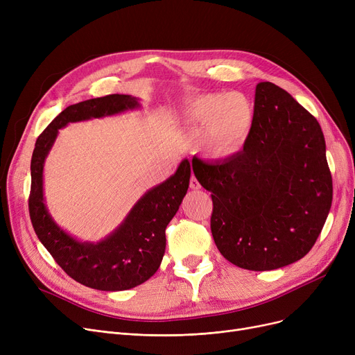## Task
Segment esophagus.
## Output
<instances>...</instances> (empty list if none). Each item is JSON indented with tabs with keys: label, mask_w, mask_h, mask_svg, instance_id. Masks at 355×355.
<instances>
[{
	"label": "esophagus",
	"mask_w": 355,
	"mask_h": 355,
	"mask_svg": "<svg viewBox=\"0 0 355 355\" xmlns=\"http://www.w3.org/2000/svg\"><path fill=\"white\" fill-rule=\"evenodd\" d=\"M200 187H201V185H200L198 180L194 175H191V178H190V189L191 190H198Z\"/></svg>",
	"instance_id": "obj_1"
}]
</instances>
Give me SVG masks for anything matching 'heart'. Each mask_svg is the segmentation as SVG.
Instances as JSON below:
<instances>
[{"instance_id":"obj_1","label":"heart","mask_w":355,"mask_h":355,"mask_svg":"<svg viewBox=\"0 0 355 355\" xmlns=\"http://www.w3.org/2000/svg\"><path fill=\"white\" fill-rule=\"evenodd\" d=\"M189 119L194 134L207 138L210 153L230 158L243 149L254 125V106L240 93L230 96H202L193 102Z\"/></svg>"}]
</instances>
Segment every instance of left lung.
I'll return each mask as SVG.
<instances>
[{
  "label": "left lung",
  "mask_w": 355,
  "mask_h": 355,
  "mask_svg": "<svg viewBox=\"0 0 355 355\" xmlns=\"http://www.w3.org/2000/svg\"><path fill=\"white\" fill-rule=\"evenodd\" d=\"M211 191V234L220 253L248 270H273L315 245L332 202L322 129L286 90L260 82L252 135L220 162L193 158Z\"/></svg>",
  "instance_id": "1"
}]
</instances>
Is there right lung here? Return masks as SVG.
<instances>
[{
	"instance_id": "obj_1",
	"label": "right lung",
	"mask_w": 355,
	"mask_h": 355,
	"mask_svg": "<svg viewBox=\"0 0 355 355\" xmlns=\"http://www.w3.org/2000/svg\"><path fill=\"white\" fill-rule=\"evenodd\" d=\"M129 95H107L67 106L37 138L31 157L28 210L34 232L58 265L74 281L98 291H126L148 281L165 253V229L189 190L191 168L184 159L174 175L146 191L122 225L102 241H79L62 230L43 197L44 159L59 129L70 122L121 114L138 107Z\"/></svg>"
}]
</instances>
